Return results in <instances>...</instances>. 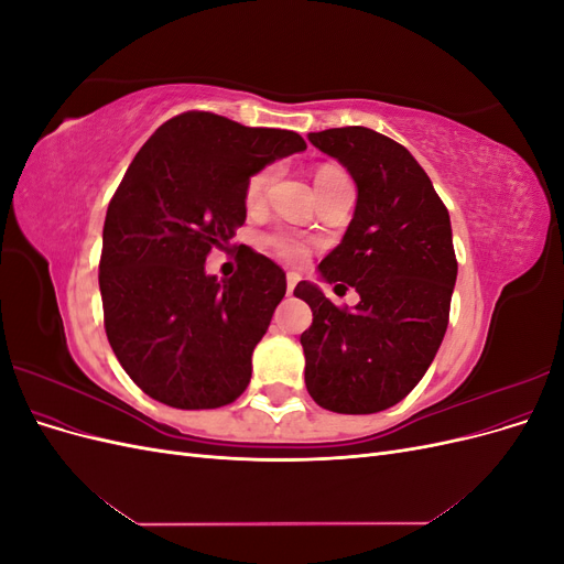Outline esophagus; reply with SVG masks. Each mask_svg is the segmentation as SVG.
<instances>
[{"mask_svg":"<svg viewBox=\"0 0 564 564\" xmlns=\"http://www.w3.org/2000/svg\"><path fill=\"white\" fill-rule=\"evenodd\" d=\"M296 282H299V275H296V272H289V275H286V294H289V296L294 294Z\"/></svg>","mask_w":564,"mask_h":564,"instance_id":"34e87169","label":"esophagus"}]
</instances>
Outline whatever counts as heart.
Here are the masks:
<instances>
[{
  "label": "heart",
  "instance_id": "heart-1",
  "mask_svg": "<svg viewBox=\"0 0 564 564\" xmlns=\"http://www.w3.org/2000/svg\"><path fill=\"white\" fill-rule=\"evenodd\" d=\"M340 174L336 166H322L317 169L315 174V185L324 183L327 178ZM272 176H275V169L272 166H263L256 172L249 183H247V191H245V199H247V207H259V204H263L265 195H268V187L272 183ZM272 249L278 251V256L282 261L286 263H301L305 259V253H308V249H305L301 242L292 240V237H272L270 240Z\"/></svg>",
  "mask_w": 564,
  "mask_h": 564
}]
</instances>
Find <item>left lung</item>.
<instances>
[{
	"label": "left lung",
	"mask_w": 564,
	"mask_h": 564,
	"mask_svg": "<svg viewBox=\"0 0 564 564\" xmlns=\"http://www.w3.org/2000/svg\"><path fill=\"white\" fill-rule=\"evenodd\" d=\"M308 141L357 187L344 240L317 270L324 282L355 286L360 303L336 308L317 284H296L313 311L301 334L305 386L329 412H383L423 379L447 332L458 268L449 212L412 152L388 135L344 127Z\"/></svg>",
	"instance_id": "left-lung-1"
}]
</instances>
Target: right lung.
<instances>
[{
	"label": "right lung",
	"mask_w": 564,
	"mask_h": 564,
	"mask_svg": "<svg viewBox=\"0 0 564 564\" xmlns=\"http://www.w3.org/2000/svg\"><path fill=\"white\" fill-rule=\"evenodd\" d=\"M301 150L296 131L193 110L129 164L106 214L98 284L112 352L152 400L216 409L247 390L286 278L249 247L230 280L204 263L245 224L249 178Z\"/></svg>",
	"instance_id": "add662e5"
}]
</instances>
